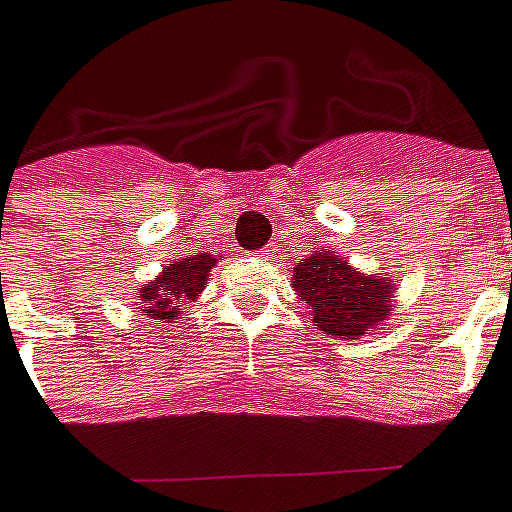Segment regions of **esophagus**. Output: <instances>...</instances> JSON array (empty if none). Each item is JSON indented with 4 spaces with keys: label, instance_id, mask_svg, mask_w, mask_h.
<instances>
[{
    "label": "esophagus",
    "instance_id": "1",
    "mask_svg": "<svg viewBox=\"0 0 512 512\" xmlns=\"http://www.w3.org/2000/svg\"><path fill=\"white\" fill-rule=\"evenodd\" d=\"M259 256L261 259H272V256H275V248H272V245H267V248H261Z\"/></svg>",
    "mask_w": 512,
    "mask_h": 512
}]
</instances>
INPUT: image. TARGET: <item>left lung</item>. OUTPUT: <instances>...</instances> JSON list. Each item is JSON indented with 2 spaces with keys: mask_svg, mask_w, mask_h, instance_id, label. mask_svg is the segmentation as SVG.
Here are the masks:
<instances>
[{
  "mask_svg": "<svg viewBox=\"0 0 512 512\" xmlns=\"http://www.w3.org/2000/svg\"><path fill=\"white\" fill-rule=\"evenodd\" d=\"M294 288L310 307L315 326L343 340H359L372 332L391 310V283L351 270L348 261L329 251L299 261Z\"/></svg>",
  "mask_w": 512,
  "mask_h": 512,
  "instance_id": "8db88e82",
  "label": "left lung"
}]
</instances>
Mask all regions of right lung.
I'll return each mask as SVG.
<instances>
[{"instance_id": "obj_1", "label": "right lung", "mask_w": 512, "mask_h": 512, "mask_svg": "<svg viewBox=\"0 0 512 512\" xmlns=\"http://www.w3.org/2000/svg\"><path fill=\"white\" fill-rule=\"evenodd\" d=\"M213 264V256L199 253V256L178 259L175 264L164 267L159 278L140 291L145 315H151L161 324L178 318L183 313V307H186V299L199 297V291L205 288L207 272L213 270Z\"/></svg>"}]
</instances>
